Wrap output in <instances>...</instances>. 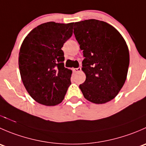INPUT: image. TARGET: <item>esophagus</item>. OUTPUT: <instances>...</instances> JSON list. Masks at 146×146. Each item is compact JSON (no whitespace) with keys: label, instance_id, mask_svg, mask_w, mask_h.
<instances>
[{"label":"esophagus","instance_id":"1","mask_svg":"<svg viewBox=\"0 0 146 146\" xmlns=\"http://www.w3.org/2000/svg\"><path fill=\"white\" fill-rule=\"evenodd\" d=\"M73 70L74 73H79V72L81 71V68L78 67V68H73Z\"/></svg>","mask_w":146,"mask_h":146}]
</instances>
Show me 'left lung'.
<instances>
[{
	"instance_id": "left-lung-1",
	"label": "left lung",
	"mask_w": 146,
	"mask_h": 146,
	"mask_svg": "<svg viewBox=\"0 0 146 146\" xmlns=\"http://www.w3.org/2000/svg\"><path fill=\"white\" fill-rule=\"evenodd\" d=\"M73 29L85 57L86 79L79 86L84 98L95 104L111 101L127 77L129 52L124 39L111 25L95 19L76 23Z\"/></svg>"
}]
</instances>
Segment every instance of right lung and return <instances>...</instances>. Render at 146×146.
Returning a JSON list of instances; mask_svg holds the SVG:
<instances>
[{
  "instance_id": "right-lung-1",
  "label": "right lung",
  "mask_w": 146,
  "mask_h": 146,
  "mask_svg": "<svg viewBox=\"0 0 146 146\" xmlns=\"http://www.w3.org/2000/svg\"><path fill=\"white\" fill-rule=\"evenodd\" d=\"M73 23L48 22L32 29L19 53L22 81L36 102L55 106L64 99L71 84L72 70L64 67L61 48L73 35Z\"/></svg>"
}]
</instances>
